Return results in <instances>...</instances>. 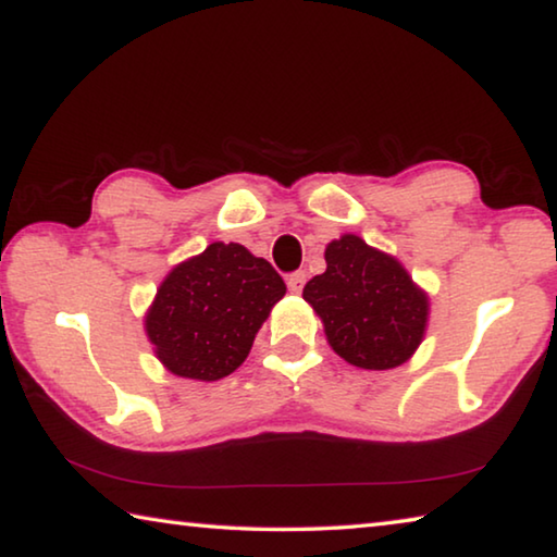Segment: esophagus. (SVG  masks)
Instances as JSON below:
<instances>
[{
	"label": "esophagus",
	"mask_w": 557,
	"mask_h": 557,
	"mask_svg": "<svg viewBox=\"0 0 557 557\" xmlns=\"http://www.w3.org/2000/svg\"><path fill=\"white\" fill-rule=\"evenodd\" d=\"M305 282H307V272L305 270H297V272H292V275L287 277V287H289V292H295V295H299L301 287H305Z\"/></svg>",
	"instance_id": "esophagus-1"
}]
</instances>
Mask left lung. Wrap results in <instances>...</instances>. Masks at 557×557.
<instances>
[{
	"instance_id": "1",
	"label": "left lung",
	"mask_w": 557,
	"mask_h": 557,
	"mask_svg": "<svg viewBox=\"0 0 557 557\" xmlns=\"http://www.w3.org/2000/svg\"><path fill=\"white\" fill-rule=\"evenodd\" d=\"M326 272L305 285L334 351L358 369L408 361L428 322V297L395 258L356 235L326 245Z\"/></svg>"
}]
</instances>
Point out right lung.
<instances>
[{
	"instance_id": "1",
	"label": "right lung",
	"mask_w": 557,
	"mask_h": 557,
	"mask_svg": "<svg viewBox=\"0 0 557 557\" xmlns=\"http://www.w3.org/2000/svg\"><path fill=\"white\" fill-rule=\"evenodd\" d=\"M285 280L238 243H211L169 272L147 314V336L169 371L219 381L250 354Z\"/></svg>"
}]
</instances>
